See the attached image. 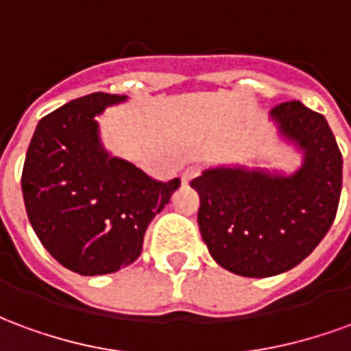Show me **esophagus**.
Returning <instances> with one entry per match:
<instances>
[{
    "instance_id": "1",
    "label": "esophagus",
    "mask_w": 351,
    "mask_h": 351,
    "mask_svg": "<svg viewBox=\"0 0 351 351\" xmlns=\"http://www.w3.org/2000/svg\"><path fill=\"white\" fill-rule=\"evenodd\" d=\"M199 175V167L197 165H190V167L186 169V171H184L182 173V182L184 184H188L190 182V180H193V178H195V176Z\"/></svg>"
}]
</instances>
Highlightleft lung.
Returning <instances> with one entry per match:
<instances>
[{
	"label": "left lung",
	"instance_id": "obj_1",
	"mask_svg": "<svg viewBox=\"0 0 351 351\" xmlns=\"http://www.w3.org/2000/svg\"><path fill=\"white\" fill-rule=\"evenodd\" d=\"M269 120L280 145L299 154L297 167L213 165L190 184L213 259L248 278L276 276L310 256L331 228L342 190V154L324 116L287 101Z\"/></svg>",
	"mask_w": 351,
	"mask_h": 351
}]
</instances>
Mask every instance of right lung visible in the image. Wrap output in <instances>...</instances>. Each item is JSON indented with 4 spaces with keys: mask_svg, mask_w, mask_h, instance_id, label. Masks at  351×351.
I'll list each match as a JSON object with an SVG mask.
<instances>
[{
    "mask_svg": "<svg viewBox=\"0 0 351 351\" xmlns=\"http://www.w3.org/2000/svg\"><path fill=\"white\" fill-rule=\"evenodd\" d=\"M128 95L95 92L39 120L27 146L22 195L35 235L58 263L82 276L120 271L141 256L150 221L180 188L156 182L112 156L97 116Z\"/></svg>",
    "mask_w": 351,
    "mask_h": 351,
    "instance_id": "1",
    "label": "right lung"
}]
</instances>
